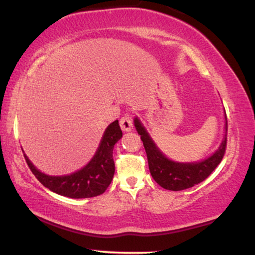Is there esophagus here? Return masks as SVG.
<instances>
[{
	"instance_id": "34e87169",
	"label": "esophagus",
	"mask_w": 255,
	"mask_h": 255,
	"mask_svg": "<svg viewBox=\"0 0 255 255\" xmlns=\"http://www.w3.org/2000/svg\"><path fill=\"white\" fill-rule=\"evenodd\" d=\"M120 127L124 131H128L132 128V119L130 115H125L120 119Z\"/></svg>"
}]
</instances>
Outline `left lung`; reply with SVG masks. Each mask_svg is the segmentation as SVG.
Returning a JSON list of instances; mask_svg holds the SVG:
<instances>
[{
    "instance_id": "left-lung-1",
    "label": "left lung",
    "mask_w": 255,
    "mask_h": 255,
    "mask_svg": "<svg viewBox=\"0 0 255 255\" xmlns=\"http://www.w3.org/2000/svg\"><path fill=\"white\" fill-rule=\"evenodd\" d=\"M134 123L136 130H137L138 135H140V139H142L144 149L146 152L151 175L153 180L164 189L181 191V190L195 187L196 184L206 180L211 175L213 170L221 162L223 155L226 153L227 134L221 146L210 158L200 162H192V164L174 162L167 159L160 150L155 146L153 140L151 139L137 118H135ZM227 128L228 126L226 124V129Z\"/></svg>"
}]
</instances>
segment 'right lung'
Returning a JSON list of instances; mask_svg holds the SVG:
<instances>
[{
    "label": "right lung",
    "mask_w": 255,
    "mask_h": 255,
    "mask_svg": "<svg viewBox=\"0 0 255 255\" xmlns=\"http://www.w3.org/2000/svg\"><path fill=\"white\" fill-rule=\"evenodd\" d=\"M121 136L123 131L119 123L118 120L113 121L106 128L100 147L89 164L78 172L66 176L45 175L33 166L25 154L24 157L34 176L45 188L70 198H91L105 192L111 183L115 175L113 147Z\"/></svg>",
    "instance_id": "obj_1"
}]
</instances>
